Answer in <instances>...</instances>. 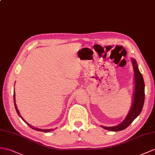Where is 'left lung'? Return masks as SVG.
<instances>
[{"label": "left lung", "instance_id": "1", "mask_svg": "<svg viewBox=\"0 0 155 155\" xmlns=\"http://www.w3.org/2000/svg\"><path fill=\"white\" fill-rule=\"evenodd\" d=\"M132 63L135 76V89L132 105L131 107L128 115L126 116V118L121 124L112 127L101 126L105 130L113 131V132H118V131L126 129L137 117L142 110L145 101V83L142 74L138 69V65L136 59L132 58Z\"/></svg>", "mask_w": 155, "mask_h": 155}]
</instances>
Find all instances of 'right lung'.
<instances>
[{
    "mask_svg": "<svg viewBox=\"0 0 155 155\" xmlns=\"http://www.w3.org/2000/svg\"><path fill=\"white\" fill-rule=\"evenodd\" d=\"M14 106H15V110H16V112H17V113H18V114L19 115V117H20L22 120L24 121L25 123H27V124L28 125L29 127H31V128L32 129H33V130H37V131H39V132H51V131H53V130L52 129H47V130H44V129H39V128H35V127H34V126H32L31 125H30L29 123H27L24 119H23V118L21 116V114H20V113H19V110H18V108H17V106H16V104H15V92L14 93Z\"/></svg>",
    "mask_w": 155,
    "mask_h": 155,
    "instance_id": "obj_1",
    "label": "right lung"
}]
</instances>
